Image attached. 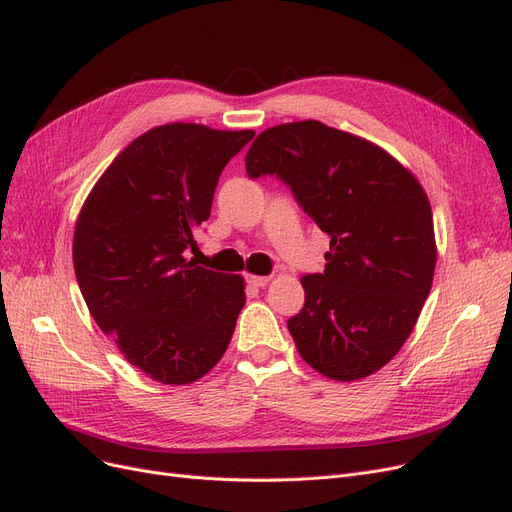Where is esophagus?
<instances>
[{"label":"esophagus","mask_w":512,"mask_h":512,"mask_svg":"<svg viewBox=\"0 0 512 512\" xmlns=\"http://www.w3.org/2000/svg\"><path fill=\"white\" fill-rule=\"evenodd\" d=\"M269 282H271L269 275H247V284H252V286H256V288L267 286Z\"/></svg>","instance_id":"1"}]
</instances>
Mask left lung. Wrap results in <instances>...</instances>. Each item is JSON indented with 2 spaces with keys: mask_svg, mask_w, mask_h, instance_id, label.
I'll return each instance as SVG.
<instances>
[{
  "mask_svg": "<svg viewBox=\"0 0 512 512\" xmlns=\"http://www.w3.org/2000/svg\"><path fill=\"white\" fill-rule=\"evenodd\" d=\"M245 170L282 179L331 237L324 271L301 277L305 305L288 320L303 361L331 380L374 374L404 346L433 282L421 183L378 145L314 119L258 134Z\"/></svg>",
  "mask_w": 512,
  "mask_h": 512,
  "instance_id": "8db88e82",
  "label": "left lung"
}]
</instances>
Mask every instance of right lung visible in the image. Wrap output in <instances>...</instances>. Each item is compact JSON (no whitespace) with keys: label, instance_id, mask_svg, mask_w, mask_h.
<instances>
[{"label":"right lung","instance_id":"1","mask_svg":"<svg viewBox=\"0 0 512 512\" xmlns=\"http://www.w3.org/2000/svg\"><path fill=\"white\" fill-rule=\"evenodd\" d=\"M252 130L166 123L138 136L89 192L74 228V273L98 327L162 384L215 367L245 305L241 275L185 252L209 220L215 185Z\"/></svg>","mask_w":512,"mask_h":512}]
</instances>
